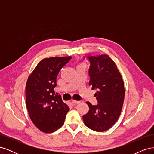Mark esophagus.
<instances>
[{
  "label": "esophagus",
  "mask_w": 154,
  "mask_h": 154,
  "mask_svg": "<svg viewBox=\"0 0 154 154\" xmlns=\"http://www.w3.org/2000/svg\"><path fill=\"white\" fill-rule=\"evenodd\" d=\"M80 101H76V100H71V103H72V104H74V105H76V104L80 103Z\"/></svg>",
  "instance_id": "34e87169"
}]
</instances>
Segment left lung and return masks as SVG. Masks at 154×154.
Segmentation results:
<instances>
[{"label": "left lung", "instance_id": "obj_1", "mask_svg": "<svg viewBox=\"0 0 154 154\" xmlns=\"http://www.w3.org/2000/svg\"><path fill=\"white\" fill-rule=\"evenodd\" d=\"M90 62L89 85L96 93L97 105L86 103L88 113L83 116L84 124L96 132H104L117 122L124 101L125 88L122 75L108 55L88 57Z\"/></svg>", "mask_w": 154, "mask_h": 154}]
</instances>
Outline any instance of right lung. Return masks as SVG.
Returning a JSON list of instances; mask_svg holds the SVG:
<instances>
[{"label": "right lung", "mask_w": 154, "mask_h": 154, "mask_svg": "<svg viewBox=\"0 0 154 154\" xmlns=\"http://www.w3.org/2000/svg\"><path fill=\"white\" fill-rule=\"evenodd\" d=\"M71 57L45 58L38 63L26 83V106L33 124L42 132L51 133L64 123L69 110L61 96L55 94L57 78Z\"/></svg>", "instance_id": "1"}]
</instances>
